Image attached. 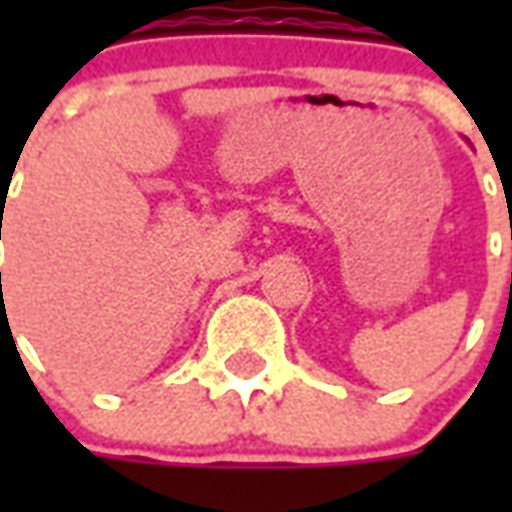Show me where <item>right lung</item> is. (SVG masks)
<instances>
[{"mask_svg":"<svg viewBox=\"0 0 512 512\" xmlns=\"http://www.w3.org/2000/svg\"><path fill=\"white\" fill-rule=\"evenodd\" d=\"M0 227H2V224H0ZM0 277H2V274H0Z\"/></svg>","mask_w":512,"mask_h":512,"instance_id":"obj_1","label":"right lung"}]
</instances>
